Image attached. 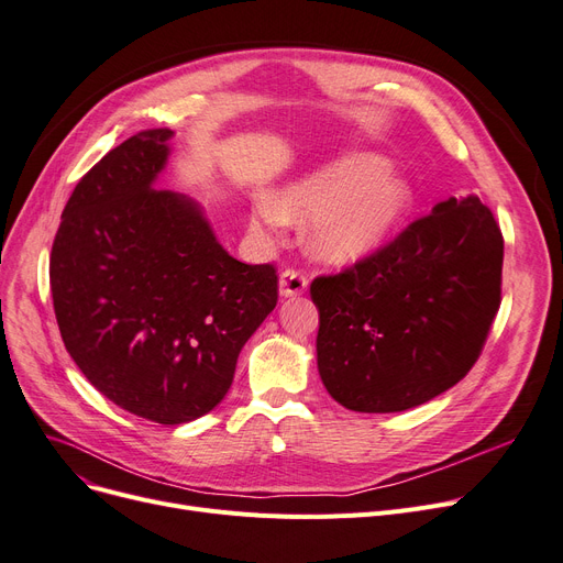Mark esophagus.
Listing matches in <instances>:
<instances>
[{"instance_id":"obj_1","label":"esophagus","mask_w":563,"mask_h":563,"mask_svg":"<svg viewBox=\"0 0 563 563\" xmlns=\"http://www.w3.org/2000/svg\"><path fill=\"white\" fill-rule=\"evenodd\" d=\"M308 287V276L301 268H285L280 274V295L283 297H301Z\"/></svg>"}]
</instances>
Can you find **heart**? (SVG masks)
<instances>
[{"mask_svg":"<svg viewBox=\"0 0 563 563\" xmlns=\"http://www.w3.org/2000/svg\"><path fill=\"white\" fill-rule=\"evenodd\" d=\"M411 207L409 184L386 169V161L356 154L291 186L262 209L260 221H314L312 249L327 260L350 262L373 253Z\"/></svg>","mask_w":563,"mask_h":563,"instance_id":"b5f03b06","label":"heart"}]
</instances>
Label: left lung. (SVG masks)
<instances>
[{
	"label": "left lung",
	"mask_w": 563,
	"mask_h": 563,
	"mask_svg": "<svg viewBox=\"0 0 563 563\" xmlns=\"http://www.w3.org/2000/svg\"><path fill=\"white\" fill-rule=\"evenodd\" d=\"M504 236L478 198L439 202L338 274L317 276V368L352 411L423 405L478 361L501 303Z\"/></svg>",
	"instance_id": "obj_1"
}]
</instances>
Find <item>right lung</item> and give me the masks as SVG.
<instances>
[{
  "mask_svg": "<svg viewBox=\"0 0 563 563\" xmlns=\"http://www.w3.org/2000/svg\"><path fill=\"white\" fill-rule=\"evenodd\" d=\"M169 135L135 133L78 181L51 289L91 386L140 419L179 426L225 398L241 347L278 303V274L228 255L198 207L154 188Z\"/></svg>",
  "mask_w": 563,
  "mask_h": 563,
  "instance_id": "add662e5",
  "label": "right lung"
}]
</instances>
